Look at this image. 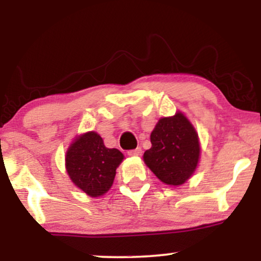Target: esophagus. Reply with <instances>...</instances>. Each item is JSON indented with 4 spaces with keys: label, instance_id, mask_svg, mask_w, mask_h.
<instances>
[{
    "label": "esophagus",
    "instance_id": "esophagus-1",
    "mask_svg": "<svg viewBox=\"0 0 261 261\" xmlns=\"http://www.w3.org/2000/svg\"><path fill=\"white\" fill-rule=\"evenodd\" d=\"M128 155H131V157H139V155L142 154V149L140 147L135 148V149H131V151L127 152Z\"/></svg>",
    "mask_w": 261,
    "mask_h": 261
}]
</instances>
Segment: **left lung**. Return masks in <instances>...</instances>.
Returning a JSON list of instances; mask_svg holds the SVG:
<instances>
[{
  "label": "left lung",
  "instance_id": "8db88e82",
  "mask_svg": "<svg viewBox=\"0 0 261 261\" xmlns=\"http://www.w3.org/2000/svg\"><path fill=\"white\" fill-rule=\"evenodd\" d=\"M151 143L143 162L162 182L179 187L195 173L201 151L199 135L181 112L158 120Z\"/></svg>",
  "mask_w": 261,
  "mask_h": 261
}]
</instances>
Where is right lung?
Returning <instances> with one entry per match:
<instances>
[{"label": "right lung", "instance_id": "add662e5", "mask_svg": "<svg viewBox=\"0 0 261 261\" xmlns=\"http://www.w3.org/2000/svg\"><path fill=\"white\" fill-rule=\"evenodd\" d=\"M122 160L124 154L119 149L106 147L99 134L88 131L77 135L68 146L65 166L77 188L87 195L99 197L112 188Z\"/></svg>", "mask_w": 261, "mask_h": 261}]
</instances>
